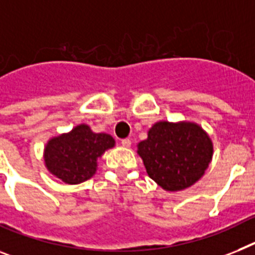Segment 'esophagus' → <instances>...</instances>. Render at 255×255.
Returning <instances> with one entry per match:
<instances>
[{
	"label": "esophagus",
	"instance_id": "obj_1",
	"mask_svg": "<svg viewBox=\"0 0 255 255\" xmlns=\"http://www.w3.org/2000/svg\"><path fill=\"white\" fill-rule=\"evenodd\" d=\"M122 145H123L124 147H129L131 146V140H129V138H123V140H122Z\"/></svg>",
	"mask_w": 255,
	"mask_h": 255
}]
</instances>
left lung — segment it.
Returning <instances> with one entry per match:
<instances>
[{
    "mask_svg": "<svg viewBox=\"0 0 255 255\" xmlns=\"http://www.w3.org/2000/svg\"><path fill=\"white\" fill-rule=\"evenodd\" d=\"M150 179L170 192L185 189L201 179L213 157L206 132L194 123L158 122L138 144Z\"/></svg>",
    "mask_w": 255,
    "mask_h": 255,
    "instance_id": "1",
    "label": "left lung"
}]
</instances>
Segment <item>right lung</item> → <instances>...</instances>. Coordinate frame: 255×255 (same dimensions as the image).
<instances>
[{"instance_id": "add662e5", "label": "right lung", "mask_w": 255, "mask_h": 255, "mask_svg": "<svg viewBox=\"0 0 255 255\" xmlns=\"http://www.w3.org/2000/svg\"><path fill=\"white\" fill-rule=\"evenodd\" d=\"M114 144L110 134L95 133L89 126L80 124L49 141L44 153L45 164L62 181L80 184L95 175L98 158Z\"/></svg>"}]
</instances>
